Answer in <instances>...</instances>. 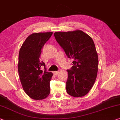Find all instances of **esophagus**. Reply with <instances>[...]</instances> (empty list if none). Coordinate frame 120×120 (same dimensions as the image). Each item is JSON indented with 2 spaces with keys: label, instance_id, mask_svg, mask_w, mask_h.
I'll return each instance as SVG.
<instances>
[{
  "label": "esophagus",
  "instance_id": "obj_1",
  "mask_svg": "<svg viewBox=\"0 0 120 120\" xmlns=\"http://www.w3.org/2000/svg\"><path fill=\"white\" fill-rule=\"evenodd\" d=\"M54 74L55 75H57L58 74V71H54Z\"/></svg>",
  "mask_w": 120,
  "mask_h": 120
}]
</instances>
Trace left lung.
Returning <instances> with one entry per match:
<instances>
[{"label": "left lung", "instance_id": "left-lung-1", "mask_svg": "<svg viewBox=\"0 0 120 120\" xmlns=\"http://www.w3.org/2000/svg\"><path fill=\"white\" fill-rule=\"evenodd\" d=\"M55 38L72 60L68 70L66 92L74 97L87 94L93 87L98 70V56L94 43L88 35L80 30L55 32Z\"/></svg>", "mask_w": 120, "mask_h": 120}]
</instances>
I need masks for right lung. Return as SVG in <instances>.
Here are the masks:
<instances>
[{"label": "right lung", "instance_id": "obj_1", "mask_svg": "<svg viewBox=\"0 0 120 120\" xmlns=\"http://www.w3.org/2000/svg\"><path fill=\"white\" fill-rule=\"evenodd\" d=\"M52 32L33 33L22 45L19 54L18 72L25 93L34 100H42L50 92L52 73L47 72L45 63L40 61L41 50ZM44 66L45 70L41 68Z\"/></svg>", "mask_w": 120, "mask_h": 120}]
</instances>
